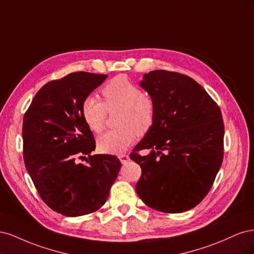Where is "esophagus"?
<instances>
[{
    "label": "esophagus",
    "mask_w": 254,
    "mask_h": 254,
    "mask_svg": "<svg viewBox=\"0 0 254 254\" xmlns=\"http://www.w3.org/2000/svg\"><path fill=\"white\" fill-rule=\"evenodd\" d=\"M118 158L120 159L121 163H124V165L129 160V156H128V155H127V154H121V155H119Z\"/></svg>",
    "instance_id": "obj_1"
}]
</instances>
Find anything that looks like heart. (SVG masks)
<instances>
[{
  "label": "heart",
  "mask_w": 254,
  "mask_h": 254,
  "mask_svg": "<svg viewBox=\"0 0 254 254\" xmlns=\"http://www.w3.org/2000/svg\"><path fill=\"white\" fill-rule=\"evenodd\" d=\"M104 103L94 96H87L81 104V115L86 126L95 133L105 127L108 111L120 110L119 128L98 138V149L103 153L121 154L132 145L139 135L152 127L155 119V103L151 96L142 93L125 76L113 78L102 89Z\"/></svg>",
  "instance_id": "1"
}]
</instances>
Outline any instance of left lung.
Masks as SVG:
<instances>
[{"instance_id": "8db88e82", "label": "left lung", "mask_w": 254, "mask_h": 254, "mask_svg": "<svg viewBox=\"0 0 254 254\" xmlns=\"http://www.w3.org/2000/svg\"><path fill=\"white\" fill-rule=\"evenodd\" d=\"M139 85L155 103V119L129 155L141 168L136 192L154 210L182 213L206 197L222 166V112L195 80L182 73L152 70ZM141 149L150 153L141 157Z\"/></svg>"}]
</instances>
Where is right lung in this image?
Returning <instances> with one entry per match:
<instances>
[{
	"label": "right lung",
	"instance_id": "1",
	"mask_svg": "<svg viewBox=\"0 0 254 254\" xmlns=\"http://www.w3.org/2000/svg\"><path fill=\"white\" fill-rule=\"evenodd\" d=\"M106 78L78 71L51 81L36 94L24 115L26 170L41 198L65 216L100 209L121 168L114 155H91L96 142L81 115L84 98ZM78 158H86L87 163L79 164Z\"/></svg>",
	"mask_w": 254,
	"mask_h": 254
}]
</instances>
